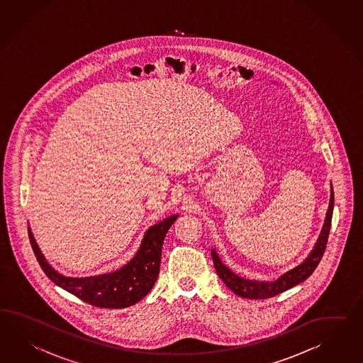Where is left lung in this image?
<instances>
[{"instance_id": "8db88e82", "label": "left lung", "mask_w": 363, "mask_h": 363, "mask_svg": "<svg viewBox=\"0 0 363 363\" xmlns=\"http://www.w3.org/2000/svg\"><path fill=\"white\" fill-rule=\"evenodd\" d=\"M333 204H335V195L332 190L325 223H324V227L318 236V242L313 247V250L311 252L308 258L301 265L296 266L295 269L287 272L275 282H257V281H249V279L241 278L239 275L232 273L228 267L223 265L220 258L218 257L216 252L213 250L211 257H213V266L216 269V273L220 277L221 281L225 283V286L230 289V291L235 292L236 295H239L244 299H255V301L273 298L275 295L284 292L303 281H306L315 272V269L318 267L321 258H323V255L325 252L328 236H329V230H330V223H332V215H333Z\"/></svg>"}]
</instances>
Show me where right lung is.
I'll list each match as a JSON object with an SVG mask.
<instances>
[{
  "label": "right lung",
  "mask_w": 363,
  "mask_h": 363,
  "mask_svg": "<svg viewBox=\"0 0 363 363\" xmlns=\"http://www.w3.org/2000/svg\"><path fill=\"white\" fill-rule=\"evenodd\" d=\"M176 219L177 215H173L150 227L144 235L136 256L122 269L110 274L88 278H68L55 272L39 250L30 228L28 238L39 265L53 283L94 307L125 308L142 301L156 282L160 272L162 242Z\"/></svg>",
  "instance_id": "add662e5"
}]
</instances>
